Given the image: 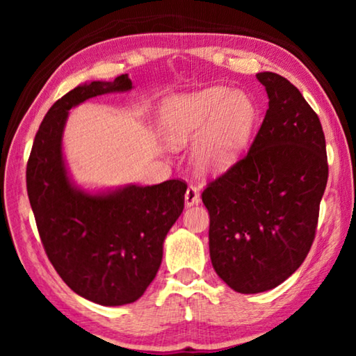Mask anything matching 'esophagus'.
I'll use <instances>...</instances> for the list:
<instances>
[{
    "instance_id": "esophagus-1",
    "label": "esophagus",
    "mask_w": 356,
    "mask_h": 356,
    "mask_svg": "<svg viewBox=\"0 0 356 356\" xmlns=\"http://www.w3.org/2000/svg\"><path fill=\"white\" fill-rule=\"evenodd\" d=\"M200 201H201L200 190H197L196 186L190 185L188 188H186V191H185V206L186 207H191V206H195V204H197Z\"/></svg>"
}]
</instances>
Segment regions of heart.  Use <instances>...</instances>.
I'll use <instances>...</instances> for the list:
<instances>
[{
    "label": "heart",
    "mask_w": 356,
    "mask_h": 356,
    "mask_svg": "<svg viewBox=\"0 0 356 356\" xmlns=\"http://www.w3.org/2000/svg\"><path fill=\"white\" fill-rule=\"evenodd\" d=\"M257 118V106L248 94L213 86L168 99L160 127L172 146H184L200 134L193 149L196 166L206 172H222L245 152Z\"/></svg>",
    "instance_id": "1"
}]
</instances>
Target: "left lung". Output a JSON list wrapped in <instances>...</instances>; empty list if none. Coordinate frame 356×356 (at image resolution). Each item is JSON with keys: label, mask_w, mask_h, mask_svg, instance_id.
I'll return each mask as SVG.
<instances>
[{"label": "left lung", "mask_w": 356, "mask_h": 356, "mask_svg": "<svg viewBox=\"0 0 356 356\" xmlns=\"http://www.w3.org/2000/svg\"><path fill=\"white\" fill-rule=\"evenodd\" d=\"M264 122L243 159L202 191L216 275L240 293L270 291L308 256L328 180L321 120L284 76L261 72Z\"/></svg>", "instance_id": "left-lung-1"}]
</instances>
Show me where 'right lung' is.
Returning <instances> with one entry per match:
<instances>
[{
	"instance_id": "1",
	"label": "right lung",
	"mask_w": 356,
	"mask_h": 356,
	"mask_svg": "<svg viewBox=\"0 0 356 356\" xmlns=\"http://www.w3.org/2000/svg\"><path fill=\"white\" fill-rule=\"evenodd\" d=\"M130 89L129 75H120L63 95L42 120L26 165L29 204L48 259L72 291L104 306L134 303L154 281L186 191L177 179L100 195L72 185L61 146L69 110Z\"/></svg>"
}]
</instances>
